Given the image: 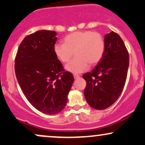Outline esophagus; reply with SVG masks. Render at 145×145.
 <instances>
[{
	"label": "esophagus",
	"mask_w": 145,
	"mask_h": 145,
	"mask_svg": "<svg viewBox=\"0 0 145 145\" xmlns=\"http://www.w3.org/2000/svg\"><path fill=\"white\" fill-rule=\"evenodd\" d=\"M80 77L79 75H77V74H74V78H75V79H76V78H78Z\"/></svg>",
	"instance_id": "obj_1"
}]
</instances>
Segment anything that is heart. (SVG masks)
<instances>
[{"label": "heart", "mask_w": 145, "mask_h": 145, "mask_svg": "<svg viewBox=\"0 0 145 145\" xmlns=\"http://www.w3.org/2000/svg\"><path fill=\"white\" fill-rule=\"evenodd\" d=\"M105 50L104 37L100 33L90 30L78 31L64 37V44L57 43L54 52L60 62L67 63L74 54L76 57L66 65L72 73H81L88 69L89 64L95 65L103 58Z\"/></svg>", "instance_id": "1"}]
</instances>
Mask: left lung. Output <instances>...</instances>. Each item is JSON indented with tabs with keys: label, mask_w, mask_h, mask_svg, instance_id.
<instances>
[{
	"label": "left lung",
	"mask_w": 145,
	"mask_h": 145,
	"mask_svg": "<svg viewBox=\"0 0 145 145\" xmlns=\"http://www.w3.org/2000/svg\"><path fill=\"white\" fill-rule=\"evenodd\" d=\"M103 58L91 72L84 74L87 82L84 95L96 110H104L118 99L127 78L129 54L120 36L112 31L105 35Z\"/></svg>",
	"instance_id": "1"
}]
</instances>
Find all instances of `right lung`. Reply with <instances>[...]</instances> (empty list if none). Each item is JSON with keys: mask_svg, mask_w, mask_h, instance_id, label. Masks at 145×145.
Masks as SVG:
<instances>
[{"mask_svg": "<svg viewBox=\"0 0 145 145\" xmlns=\"http://www.w3.org/2000/svg\"><path fill=\"white\" fill-rule=\"evenodd\" d=\"M56 35L48 30L27 35L15 60L16 77L24 95L35 108L49 115L64 108L74 81L54 52Z\"/></svg>", "mask_w": 145, "mask_h": 145, "instance_id": "add662e5", "label": "right lung"}]
</instances>
